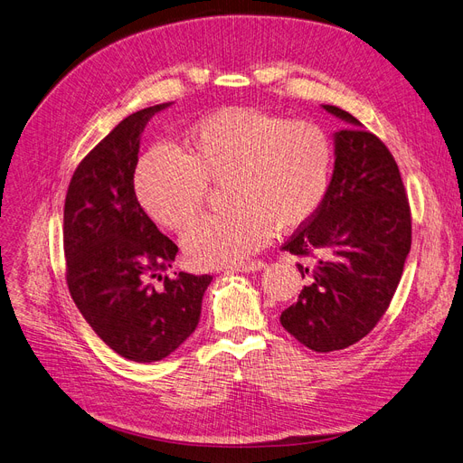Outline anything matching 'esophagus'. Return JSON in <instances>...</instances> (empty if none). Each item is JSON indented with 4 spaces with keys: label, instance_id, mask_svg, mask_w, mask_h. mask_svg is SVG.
<instances>
[{
    "label": "esophagus",
    "instance_id": "obj_1",
    "mask_svg": "<svg viewBox=\"0 0 463 463\" xmlns=\"http://www.w3.org/2000/svg\"><path fill=\"white\" fill-rule=\"evenodd\" d=\"M266 264L262 262V260H252V262H243V264H239V266H235V268H232L230 271H243V273H249V271H258V269H262Z\"/></svg>",
    "mask_w": 463,
    "mask_h": 463
}]
</instances>
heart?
I'll list each match as a JSON object with an SVG mask.
<instances>
[{"label":"heart","instance_id":"heart-1","mask_svg":"<svg viewBox=\"0 0 463 463\" xmlns=\"http://www.w3.org/2000/svg\"><path fill=\"white\" fill-rule=\"evenodd\" d=\"M335 150L325 128L256 108L230 106L197 119L178 154L154 147L135 169V194L156 224L182 232L224 182L226 213L197 220L182 243L199 268L239 266L273 232H294L319 213Z\"/></svg>","mask_w":463,"mask_h":463}]
</instances>
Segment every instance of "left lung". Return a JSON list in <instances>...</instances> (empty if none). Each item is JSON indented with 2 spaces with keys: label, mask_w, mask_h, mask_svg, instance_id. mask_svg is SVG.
Segmentation results:
<instances>
[{
  "label": "left lung",
  "mask_w": 463,
  "mask_h": 463,
  "mask_svg": "<svg viewBox=\"0 0 463 463\" xmlns=\"http://www.w3.org/2000/svg\"><path fill=\"white\" fill-rule=\"evenodd\" d=\"M323 108L349 125L335 135V173L323 207L283 245L311 266L298 264L307 285L281 313L288 335L317 354L354 345L378 325L412 245V214L395 157L359 119L336 106Z\"/></svg>",
  "instance_id": "8db88e82"
}]
</instances>
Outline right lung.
Here are the masks:
<instances>
[{"label":"right lung","mask_w":463,"mask_h":463,"mask_svg":"<svg viewBox=\"0 0 463 463\" xmlns=\"http://www.w3.org/2000/svg\"><path fill=\"white\" fill-rule=\"evenodd\" d=\"M169 102L125 118L81 159L64 201L66 283L99 338L128 361H161L195 330L213 275H163L178 247L135 194L140 135Z\"/></svg>","instance_id":"1"}]
</instances>
